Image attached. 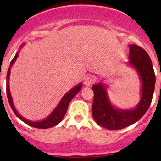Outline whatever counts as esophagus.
<instances>
[{
	"mask_svg": "<svg viewBox=\"0 0 161 161\" xmlns=\"http://www.w3.org/2000/svg\"><path fill=\"white\" fill-rule=\"evenodd\" d=\"M94 82H95V77L93 75H89L84 80V84L86 86H90L94 83Z\"/></svg>",
	"mask_w": 161,
	"mask_h": 161,
	"instance_id": "1",
	"label": "esophagus"
}]
</instances>
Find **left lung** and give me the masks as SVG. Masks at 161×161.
Here are the masks:
<instances>
[{"label":"left lung","instance_id":"left-lung-1","mask_svg":"<svg viewBox=\"0 0 161 161\" xmlns=\"http://www.w3.org/2000/svg\"><path fill=\"white\" fill-rule=\"evenodd\" d=\"M129 63L134 66L142 80V97L139 105L130 111L115 109L108 100L106 88L102 84L92 86L94 92L92 114L99 125L118 130L139 121L147 111L152 102L155 87L156 76L150 56L143 48L135 44L129 45Z\"/></svg>","mask_w":161,"mask_h":161}]
</instances>
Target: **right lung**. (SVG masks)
Listing matches in <instances>:
<instances>
[{"mask_svg":"<svg viewBox=\"0 0 161 161\" xmlns=\"http://www.w3.org/2000/svg\"><path fill=\"white\" fill-rule=\"evenodd\" d=\"M18 55H19V53H16L15 56L14 57L12 61H11L10 66H9V69L8 70V73H7V87H6V92H7L8 100L9 104H10L11 109H12V111H14V113L15 114V115L19 118V119H21L22 121H24V122L26 123L27 125H29L32 126V127L33 128L43 129H47V128H51L53 127V126L57 125L58 123L61 122V121L63 119L64 115H65L69 103H70L71 100H72L73 97H74L79 92V91L80 90L81 87H82V84H79V85L76 86L75 87L71 89L69 92H68L64 96V97H63L62 100H61L59 104L58 105L56 109L52 112V113L50 114V116H48L45 120H43V121H37V122H33V121H29V120L25 119V118H22V116H20V115L18 114V112L16 111L15 108H14V105H13V102H12V100H11L10 90H9L8 82H9V75H10L11 66L14 64L15 60L17 59Z\"/></svg>","mask_w":161,"mask_h":161,"instance_id":"right-lung-1","label":"right lung"}]
</instances>
